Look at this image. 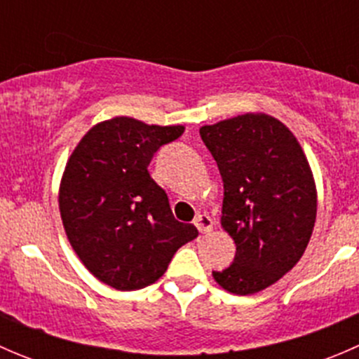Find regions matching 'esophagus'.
<instances>
[{
	"mask_svg": "<svg viewBox=\"0 0 359 359\" xmlns=\"http://www.w3.org/2000/svg\"><path fill=\"white\" fill-rule=\"evenodd\" d=\"M194 226L198 227V231H200L201 234H206L213 229V220L210 219L206 213H201V215H198L196 219H194Z\"/></svg>",
	"mask_w": 359,
	"mask_h": 359,
	"instance_id": "1",
	"label": "esophagus"
}]
</instances>
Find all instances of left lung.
I'll use <instances>...</instances> for the list:
<instances>
[{
  "mask_svg": "<svg viewBox=\"0 0 359 359\" xmlns=\"http://www.w3.org/2000/svg\"><path fill=\"white\" fill-rule=\"evenodd\" d=\"M224 182L222 227L236 243L217 283L250 295L299 262L316 220V187L302 147L281 121L241 114L200 128Z\"/></svg>",
  "mask_w": 359,
  "mask_h": 359,
  "instance_id": "left-lung-1",
  "label": "left lung"
}]
</instances>
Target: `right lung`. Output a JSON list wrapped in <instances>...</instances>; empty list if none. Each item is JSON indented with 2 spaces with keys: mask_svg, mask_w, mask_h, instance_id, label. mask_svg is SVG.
Segmentation results:
<instances>
[{
  "mask_svg": "<svg viewBox=\"0 0 359 359\" xmlns=\"http://www.w3.org/2000/svg\"><path fill=\"white\" fill-rule=\"evenodd\" d=\"M184 126L112 118L93 126L69 158L59 206L69 243L86 269L116 290H140L165 274L175 252L198 236L173 217L151 177V159Z\"/></svg>",
  "mask_w": 359,
  "mask_h": 359,
  "instance_id": "add662e5",
  "label": "right lung"
}]
</instances>
